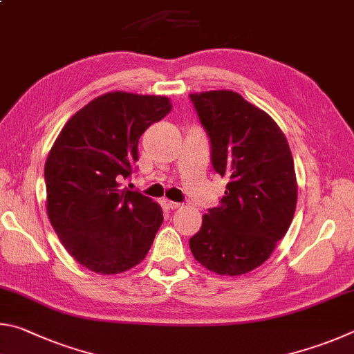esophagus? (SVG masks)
Wrapping results in <instances>:
<instances>
[{"mask_svg":"<svg viewBox=\"0 0 354 354\" xmlns=\"http://www.w3.org/2000/svg\"><path fill=\"white\" fill-rule=\"evenodd\" d=\"M161 203H163V207L167 208V209H177L178 207H180V203L178 202H172L169 199H163L161 201Z\"/></svg>","mask_w":354,"mask_h":354,"instance_id":"esophagus-1","label":"esophagus"}]
</instances>
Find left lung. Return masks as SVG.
Wrapping results in <instances>:
<instances>
[{
    "instance_id": "8db88e82",
    "label": "left lung",
    "mask_w": 354,
    "mask_h": 354,
    "mask_svg": "<svg viewBox=\"0 0 354 354\" xmlns=\"http://www.w3.org/2000/svg\"><path fill=\"white\" fill-rule=\"evenodd\" d=\"M189 99L209 138L214 171L228 180L189 249L214 274L243 275L272 255L292 222V153L277 122L238 93L214 90Z\"/></svg>"
}]
</instances>
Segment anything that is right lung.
Here are the masks:
<instances>
[{
  "label": "right lung",
  "mask_w": 354,
  "mask_h": 354,
  "mask_svg": "<svg viewBox=\"0 0 354 354\" xmlns=\"http://www.w3.org/2000/svg\"><path fill=\"white\" fill-rule=\"evenodd\" d=\"M171 109L165 96L107 93L70 118L48 155V218L66 252L96 274L140 264L163 222L157 202L120 182L136 169L140 136Z\"/></svg>",
  "instance_id": "add662e5"
}]
</instances>
